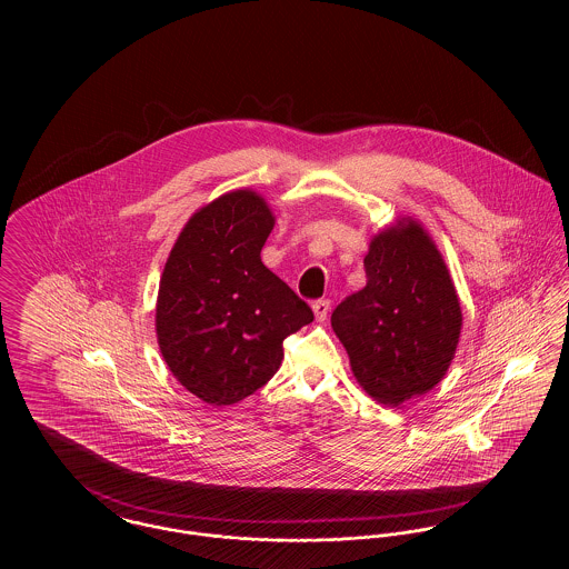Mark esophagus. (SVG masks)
Masks as SVG:
<instances>
[{
    "mask_svg": "<svg viewBox=\"0 0 569 569\" xmlns=\"http://www.w3.org/2000/svg\"><path fill=\"white\" fill-rule=\"evenodd\" d=\"M311 307H313L316 320H318V322H325L326 316H328V309H330V300H328V298H320V300H316Z\"/></svg>",
    "mask_w": 569,
    "mask_h": 569,
    "instance_id": "1",
    "label": "esophagus"
}]
</instances>
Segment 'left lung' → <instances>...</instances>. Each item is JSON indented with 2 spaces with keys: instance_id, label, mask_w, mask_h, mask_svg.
I'll return each instance as SVG.
<instances>
[{
  "instance_id": "left-lung-1",
  "label": "left lung",
  "mask_w": 569,
  "mask_h": 569,
  "mask_svg": "<svg viewBox=\"0 0 569 569\" xmlns=\"http://www.w3.org/2000/svg\"><path fill=\"white\" fill-rule=\"evenodd\" d=\"M367 286L341 300L330 325L350 356L353 378L383 406L429 392L459 346V297L427 230H381L365 256Z\"/></svg>"
}]
</instances>
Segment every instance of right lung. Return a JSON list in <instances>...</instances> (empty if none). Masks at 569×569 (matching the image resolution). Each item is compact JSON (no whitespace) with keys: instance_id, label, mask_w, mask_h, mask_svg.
I'll return each mask as SVG.
<instances>
[{"instance_id":"add662e5","label":"right lung","mask_w":569,"mask_h":569,"mask_svg":"<svg viewBox=\"0 0 569 569\" xmlns=\"http://www.w3.org/2000/svg\"><path fill=\"white\" fill-rule=\"evenodd\" d=\"M274 226L256 191L219 196L196 211L172 247L156 307L163 360L191 395L232 406L277 373L283 339L313 311L262 264Z\"/></svg>"}]
</instances>
